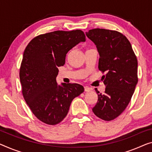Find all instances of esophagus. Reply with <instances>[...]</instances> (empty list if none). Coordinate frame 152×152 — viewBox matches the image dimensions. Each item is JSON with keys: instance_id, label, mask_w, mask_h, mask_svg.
Returning a JSON list of instances; mask_svg holds the SVG:
<instances>
[{"instance_id": "obj_1", "label": "esophagus", "mask_w": 152, "mask_h": 152, "mask_svg": "<svg viewBox=\"0 0 152 152\" xmlns=\"http://www.w3.org/2000/svg\"><path fill=\"white\" fill-rule=\"evenodd\" d=\"M84 89H85V91H86V92H89L91 90V89L90 87H87V86H85V87H84Z\"/></svg>"}]
</instances>
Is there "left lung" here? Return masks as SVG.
I'll list each match as a JSON object with an SVG mask.
<instances>
[{
    "mask_svg": "<svg viewBox=\"0 0 152 152\" xmlns=\"http://www.w3.org/2000/svg\"><path fill=\"white\" fill-rule=\"evenodd\" d=\"M86 35L96 45L99 69L106 72L102 77L105 91L101 94L95 89L98 99L92 110L99 118L111 121L126 109L134 92L138 83L137 56L128 39L118 31L94 28Z\"/></svg>",
    "mask_w": 152,
    "mask_h": 152,
    "instance_id": "1",
    "label": "left lung"
}]
</instances>
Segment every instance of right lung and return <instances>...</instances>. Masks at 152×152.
<instances>
[{"mask_svg":"<svg viewBox=\"0 0 152 152\" xmlns=\"http://www.w3.org/2000/svg\"><path fill=\"white\" fill-rule=\"evenodd\" d=\"M82 31H56L38 35L27 45L20 69L22 95L37 118L56 125L66 117L72 102L84 91L82 85L62 83L56 78L57 67L65 63L66 54L85 42Z\"/></svg>","mask_w":152,"mask_h":152,"instance_id":"right-lung-1","label":"right lung"}]
</instances>
